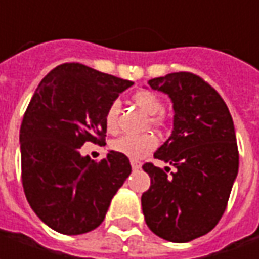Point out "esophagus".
I'll list each match as a JSON object with an SVG mask.
<instances>
[{"instance_id":"esophagus-1","label":"esophagus","mask_w":259,"mask_h":259,"mask_svg":"<svg viewBox=\"0 0 259 259\" xmlns=\"http://www.w3.org/2000/svg\"><path fill=\"white\" fill-rule=\"evenodd\" d=\"M131 167H133V170L137 171V170H140L141 168V164L140 163H137V161H131Z\"/></svg>"}]
</instances>
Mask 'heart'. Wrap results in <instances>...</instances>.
Returning <instances> with one entry per match:
<instances>
[{"label": "heart", "instance_id": "b5f03b06", "mask_svg": "<svg viewBox=\"0 0 259 259\" xmlns=\"http://www.w3.org/2000/svg\"><path fill=\"white\" fill-rule=\"evenodd\" d=\"M133 101L148 115H157L163 111L161 99L150 91H138L133 95ZM151 122L158 125L161 122L160 116H153ZM105 125L109 133H115L118 130V102H112L105 112ZM157 147V140L154 135H122L112 143V148L116 153L126 155L133 161L141 160Z\"/></svg>", "mask_w": 259, "mask_h": 259}]
</instances>
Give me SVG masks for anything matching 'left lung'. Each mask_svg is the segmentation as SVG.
<instances>
[{"mask_svg":"<svg viewBox=\"0 0 259 259\" xmlns=\"http://www.w3.org/2000/svg\"><path fill=\"white\" fill-rule=\"evenodd\" d=\"M148 85L173 104V131L154 157L174 171L143 165L151 177L143 213L157 236L183 244L210 232L226 209L239 167L234 121L221 95L193 73H168Z\"/></svg>","mask_w":259,"mask_h":259,"instance_id":"1","label":"left lung"}]
</instances>
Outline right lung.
Wrapping results in <instances>:
<instances>
[{
    "mask_svg": "<svg viewBox=\"0 0 259 259\" xmlns=\"http://www.w3.org/2000/svg\"><path fill=\"white\" fill-rule=\"evenodd\" d=\"M134 85L80 63H65L40 82L20 128L23 187L34 213L63 235L94 231L131 174L128 157L109 151L95 163L79 148L104 144L108 106Z\"/></svg>",
    "mask_w": 259,
    "mask_h": 259,
    "instance_id": "obj_1",
    "label": "right lung"
}]
</instances>
